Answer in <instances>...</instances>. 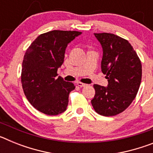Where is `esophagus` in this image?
Returning <instances> with one entry per match:
<instances>
[{
    "instance_id": "obj_1",
    "label": "esophagus",
    "mask_w": 153,
    "mask_h": 153,
    "mask_svg": "<svg viewBox=\"0 0 153 153\" xmlns=\"http://www.w3.org/2000/svg\"><path fill=\"white\" fill-rule=\"evenodd\" d=\"M76 85H77L78 86H79V87H84V86H87V84H85V83H81V82H77V83H76Z\"/></svg>"
}]
</instances>
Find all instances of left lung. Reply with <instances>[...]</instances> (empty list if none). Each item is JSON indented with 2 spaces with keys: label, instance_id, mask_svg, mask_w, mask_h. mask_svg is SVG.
<instances>
[{
  "label": "left lung",
  "instance_id": "8db88e82",
  "mask_svg": "<svg viewBox=\"0 0 153 153\" xmlns=\"http://www.w3.org/2000/svg\"><path fill=\"white\" fill-rule=\"evenodd\" d=\"M102 47V72L108 79L107 87L94 84L91 100L98 114L112 117L129 107L136 97L142 79V64L129 41L113 33H94Z\"/></svg>",
  "mask_w": 153,
  "mask_h": 153
}]
</instances>
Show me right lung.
I'll return each mask as SVG.
<instances>
[{"instance_id":"add662e5","label":"right lung","mask_w":153,"mask_h":153,"mask_svg":"<svg viewBox=\"0 0 153 153\" xmlns=\"http://www.w3.org/2000/svg\"><path fill=\"white\" fill-rule=\"evenodd\" d=\"M79 31L55 30L39 35L27 50L22 63L21 83L30 103L44 114L55 116L67 109L73 83L57 77L67 44Z\"/></svg>"}]
</instances>
